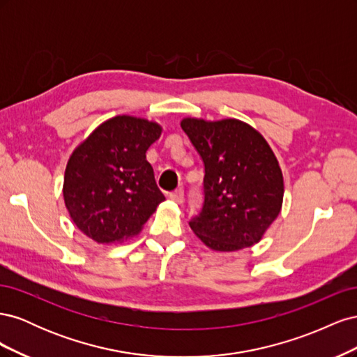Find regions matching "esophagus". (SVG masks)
Listing matches in <instances>:
<instances>
[{"mask_svg": "<svg viewBox=\"0 0 357 357\" xmlns=\"http://www.w3.org/2000/svg\"><path fill=\"white\" fill-rule=\"evenodd\" d=\"M169 199L177 202V204H181L183 199H185V190H183V189L180 188V189L174 190V192H171V193H169Z\"/></svg>", "mask_w": 357, "mask_h": 357, "instance_id": "esophagus-1", "label": "esophagus"}]
</instances>
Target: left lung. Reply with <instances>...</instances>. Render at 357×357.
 <instances>
[{
  "instance_id": "8db88e82",
  "label": "left lung",
  "mask_w": 357,
  "mask_h": 357,
  "mask_svg": "<svg viewBox=\"0 0 357 357\" xmlns=\"http://www.w3.org/2000/svg\"><path fill=\"white\" fill-rule=\"evenodd\" d=\"M181 129L204 162V202L189 222L218 252L252 247L282 210L283 174L256 129L236 119H183Z\"/></svg>"
}]
</instances>
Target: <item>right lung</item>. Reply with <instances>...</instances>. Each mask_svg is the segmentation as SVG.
<instances>
[{
    "label": "right lung",
    "mask_w": 357,
    "mask_h": 357,
    "mask_svg": "<svg viewBox=\"0 0 357 357\" xmlns=\"http://www.w3.org/2000/svg\"><path fill=\"white\" fill-rule=\"evenodd\" d=\"M160 132L155 122L116 116L73 152L63 199L75 226L93 241L110 244L138 234L165 201L146 159Z\"/></svg>",
    "instance_id": "obj_1"
}]
</instances>
